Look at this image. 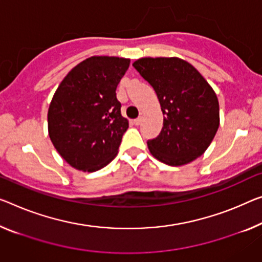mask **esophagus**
<instances>
[{
  "label": "esophagus",
  "instance_id": "obj_1",
  "mask_svg": "<svg viewBox=\"0 0 262 262\" xmlns=\"http://www.w3.org/2000/svg\"><path fill=\"white\" fill-rule=\"evenodd\" d=\"M142 120H143V118H142V117H139V118H137V119H135V120H134V122H132V123H134L136 126H138V125H140V123H142Z\"/></svg>",
  "mask_w": 262,
  "mask_h": 262
}]
</instances>
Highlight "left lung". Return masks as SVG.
Masks as SVG:
<instances>
[{
    "label": "left lung",
    "mask_w": 262,
    "mask_h": 262,
    "mask_svg": "<svg viewBox=\"0 0 262 262\" xmlns=\"http://www.w3.org/2000/svg\"><path fill=\"white\" fill-rule=\"evenodd\" d=\"M132 66L154 88L164 115L160 135L147 142L151 155L170 166L198 158L218 131L219 102L200 72L178 57H144Z\"/></svg>",
    "instance_id": "obj_1"
}]
</instances>
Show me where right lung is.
Wrapping results in <instances>:
<instances>
[{"instance_id": "right-lung-1", "label": "right lung", "mask_w": 262, "mask_h": 262, "mask_svg": "<svg viewBox=\"0 0 262 262\" xmlns=\"http://www.w3.org/2000/svg\"><path fill=\"white\" fill-rule=\"evenodd\" d=\"M130 59L92 56L69 71L48 110V131L59 156L76 170L95 172L111 162L128 122L116 89Z\"/></svg>"}]
</instances>
